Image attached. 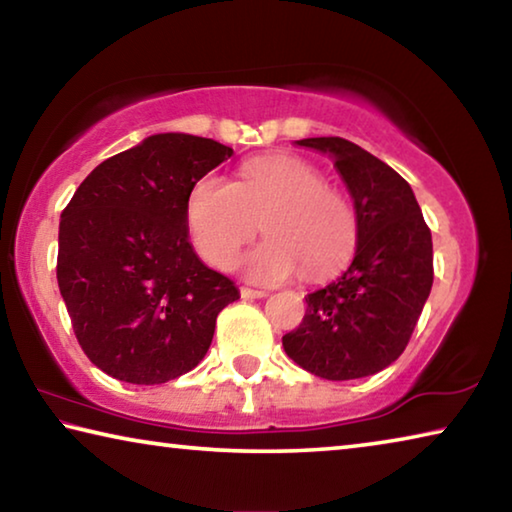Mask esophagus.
<instances>
[{
  "instance_id": "esophagus-1",
  "label": "esophagus",
  "mask_w": 512,
  "mask_h": 512,
  "mask_svg": "<svg viewBox=\"0 0 512 512\" xmlns=\"http://www.w3.org/2000/svg\"><path fill=\"white\" fill-rule=\"evenodd\" d=\"M241 298L244 300H255V298H266L268 293L262 291V289H248V287H241Z\"/></svg>"
}]
</instances>
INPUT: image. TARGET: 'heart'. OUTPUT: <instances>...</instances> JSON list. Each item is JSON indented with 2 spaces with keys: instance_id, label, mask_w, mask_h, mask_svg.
Wrapping results in <instances>:
<instances>
[{
  "instance_id": "obj_1",
  "label": "heart",
  "mask_w": 512,
  "mask_h": 512,
  "mask_svg": "<svg viewBox=\"0 0 512 512\" xmlns=\"http://www.w3.org/2000/svg\"><path fill=\"white\" fill-rule=\"evenodd\" d=\"M257 221L268 239L241 259L255 282H280L298 271L307 280H327L348 264L357 244L350 203L296 155H259L241 164L235 183L205 176L189 189L187 232L207 264L235 262Z\"/></svg>"
}]
</instances>
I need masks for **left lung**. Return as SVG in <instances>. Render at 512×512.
Wrapping results in <instances>:
<instances>
[{
    "label": "left lung",
    "mask_w": 512,
    "mask_h": 512,
    "mask_svg": "<svg viewBox=\"0 0 512 512\" xmlns=\"http://www.w3.org/2000/svg\"><path fill=\"white\" fill-rule=\"evenodd\" d=\"M329 153L357 210V253L348 271L305 296L284 352L323 379L375 375L400 357L433 284L431 230L413 189L395 169L343 137H307Z\"/></svg>",
    "instance_id": "1"
}]
</instances>
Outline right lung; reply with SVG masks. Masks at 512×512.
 I'll use <instances>...</instances> for the list:
<instances>
[{
    "label": "right lung",
    "instance_id": "obj_1",
    "mask_svg": "<svg viewBox=\"0 0 512 512\" xmlns=\"http://www.w3.org/2000/svg\"><path fill=\"white\" fill-rule=\"evenodd\" d=\"M232 155L160 133L103 160L60 214L56 277L83 352L128 384H164L203 361L216 316L239 298L189 244L185 203Z\"/></svg>",
    "mask_w": 512,
    "mask_h": 512
}]
</instances>
